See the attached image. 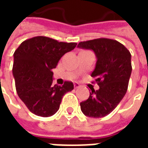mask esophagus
<instances>
[{
  "mask_svg": "<svg viewBox=\"0 0 148 148\" xmlns=\"http://www.w3.org/2000/svg\"><path fill=\"white\" fill-rule=\"evenodd\" d=\"M74 88H75V89H77V88H79V87H80V84L77 83V82H74Z\"/></svg>",
  "mask_w": 148,
  "mask_h": 148,
  "instance_id": "34e87169",
  "label": "esophagus"
}]
</instances>
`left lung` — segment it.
I'll use <instances>...</instances> for the list:
<instances>
[{
	"instance_id": "1",
	"label": "left lung",
	"mask_w": 148,
	"mask_h": 148,
	"mask_svg": "<svg viewBox=\"0 0 148 148\" xmlns=\"http://www.w3.org/2000/svg\"><path fill=\"white\" fill-rule=\"evenodd\" d=\"M78 47L93 50L96 66L91 76L96 78L99 90L92 89L89 98L80 103L84 114L103 117L118 106L127 92L132 73L131 53L115 39L99 38L80 42Z\"/></svg>"
}]
</instances>
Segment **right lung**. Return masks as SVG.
<instances>
[{
  "label": "right lung",
  "mask_w": 148,
  "mask_h": 148,
  "mask_svg": "<svg viewBox=\"0 0 148 148\" xmlns=\"http://www.w3.org/2000/svg\"><path fill=\"white\" fill-rule=\"evenodd\" d=\"M77 42H58L36 36L21 42L14 52L12 74L19 97L34 114L48 117L58 111L65 93L74 89L72 82L53 85L52 69Z\"/></svg>",
  "instance_id": "1"
}]
</instances>
